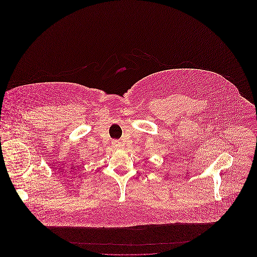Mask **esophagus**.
I'll return each instance as SVG.
<instances>
[{
	"label": "esophagus",
	"mask_w": 257,
	"mask_h": 257,
	"mask_svg": "<svg viewBox=\"0 0 257 257\" xmlns=\"http://www.w3.org/2000/svg\"><path fill=\"white\" fill-rule=\"evenodd\" d=\"M112 146L115 148H119L121 147V143L119 141H112Z\"/></svg>",
	"instance_id": "esophagus-1"
}]
</instances>
